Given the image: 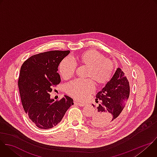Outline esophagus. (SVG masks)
<instances>
[{"mask_svg": "<svg viewBox=\"0 0 157 157\" xmlns=\"http://www.w3.org/2000/svg\"><path fill=\"white\" fill-rule=\"evenodd\" d=\"M75 104H76L78 105L79 106H84V105H86V104H85V103H82V102H77V101H75Z\"/></svg>", "mask_w": 157, "mask_h": 157, "instance_id": "1", "label": "esophagus"}]
</instances>
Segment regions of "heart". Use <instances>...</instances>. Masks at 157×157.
I'll return each mask as SVG.
<instances>
[{
    "label": "heart",
    "mask_w": 157,
    "mask_h": 157,
    "mask_svg": "<svg viewBox=\"0 0 157 157\" xmlns=\"http://www.w3.org/2000/svg\"><path fill=\"white\" fill-rule=\"evenodd\" d=\"M78 61L81 65L88 67L87 77L92 78L98 84H105L109 81L114 70V64L109 59L95 50H89L82 53ZM76 63L71 57L64 58L60 63L59 70L65 79L71 78L76 71ZM67 93L76 99L82 101L95 90L94 81L91 79H76L66 85Z\"/></svg>",
    "instance_id": "1"
}]
</instances>
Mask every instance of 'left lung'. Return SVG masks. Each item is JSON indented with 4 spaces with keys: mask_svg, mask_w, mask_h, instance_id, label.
I'll list each match as a JSON object with an SVG mask.
<instances>
[{
    "mask_svg": "<svg viewBox=\"0 0 157 157\" xmlns=\"http://www.w3.org/2000/svg\"><path fill=\"white\" fill-rule=\"evenodd\" d=\"M130 94L129 82L122 70L118 68L113 76L96 96L93 107L96 110L91 123L95 127L114 125L124 115Z\"/></svg>",
    "mask_w": 157,
    "mask_h": 157,
    "instance_id": "8db88e82",
    "label": "left lung"
}]
</instances>
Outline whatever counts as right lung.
<instances>
[{
  "label": "right lung",
  "mask_w": 157,
  "mask_h": 157,
  "mask_svg": "<svg viewBox=\"0 0 157 157\" xmlns=\"http://www.w3.org/2000/svg\"><path fill=\"white\" fill-rule=\"evenodd\" d=\"M70 51H50L35 55L21 65L18 81L24 109L40 128H52L59 124L66 112L74 104L64 96L59 101L50 99L52 87L61 82L58 66Z\"/></svg>",
  "instance_id": "add662e5"
}]
</instances>
